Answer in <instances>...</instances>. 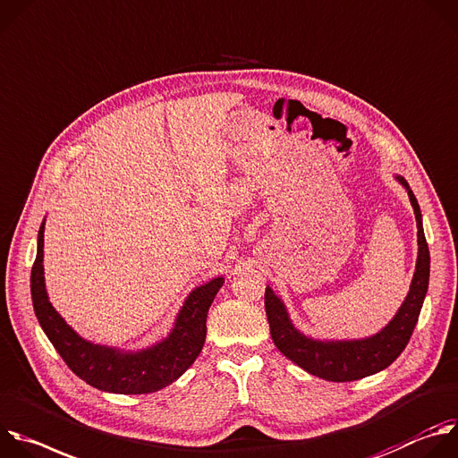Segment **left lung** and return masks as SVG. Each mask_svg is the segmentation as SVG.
Wrapping results in <instances>:
<instances>
[{"mask_svg": "<svg viewBox=\"0 0 458 458\" xmlns=\"http://www.w3.org/2000/svg\"><path fill=\"white\" fill-rule=\"evenodd\" d=\"M395 180L406 190L415 213L419 252L410 291L386 327L359 339H316L296 328L284 300L268 285L265 289V312L274 344L300 369L325 381H357L388 369L406 348L417 325L429 284V249L419 202L401 174H395Z\"/></svg>", "mask_w": 458, "mask_h": 458, "instance_id": "1", "label": "left lung"}]
</instances>
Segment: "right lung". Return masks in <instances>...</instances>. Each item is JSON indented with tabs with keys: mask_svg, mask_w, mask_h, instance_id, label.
<instances>
[{
	"mask_svg": "<svg viewBox=\"0 0 458 458\" xmlns=\"http://www.w3.org/2000/svg\"><path fill=\"white\" fill-rule=\"evenodd\" d=\"M43 247L45 220L38 231V254L30 276L34 312L43 332L77 377L110 394H151L171 385L195 362L206 341L208 312L225 282L224 276L188 294L165 337L140 350H124L81 337L52 307L45 285Z\"/></svg>",
	"mask_w": 458,
	"mask_h": 458,
	"instance_id": "right-lung-1",
	"label": "right lung"
}]
</instances>
